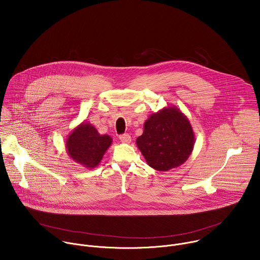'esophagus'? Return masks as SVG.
Here are the masks:
<instances>
[{
	"label": "esophagus",
	"instance_id": "1",
	"mask_svg": "<svg viewBox=\"0 0 260 260\" xmlns=\"http://www.w3.org/2000/svg\"><path fill=\"white\" fill-rule=\"evenodd\" d=\"M119 140H120L122 143L128 144V143H131L132 138H131V136H129L128 134H124V135H121V136L119 137Z\"/></svg>",
	"mask_w": 260,
	"mask_h": 260
}]
</instances>
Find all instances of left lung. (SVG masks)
Segmentation results:
<instances>
[{
	"mask_svg": "<svg viewBox=\"0 0 260 260\" xmlns=\"http://www.w3.org/2000/svg\"><path fill=\"white\" fill-rule=\"evenodd\" d=\"M194 141V133L186 115L177 107L168 106L145 121L144 132L136 143L148 166L167 172L188 159Z\"/></svg>",
	"mask_w": 260,
	"mask_h": 260,
	"instance_id": "obj_1",
	"label": "left lung"
}]
</instances>
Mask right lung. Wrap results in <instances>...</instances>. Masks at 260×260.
Wrapping results in <instances>:
<instances>
[{
    "label": "right lung",
    "mask_w": 260,
    "mask_h": 260,
    "mask_svg": "<svg viewBox=\"0 0 260 260\" xmlns=\"http://www.w3.org/2000/svg\"><path fill=\"white\" fill-rule=\"evenodd\" d=\"M111 144L112 138L99 134L92 124L83 121L69 134L66 149L71 159L86 169H93L100 165Z\"/></svg>",
    "instance_id": "1"
}]
</instances>
